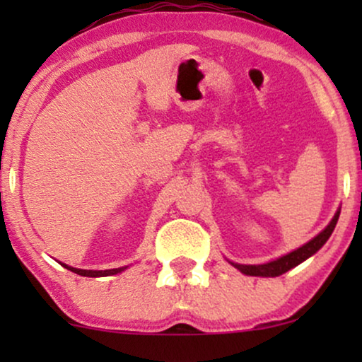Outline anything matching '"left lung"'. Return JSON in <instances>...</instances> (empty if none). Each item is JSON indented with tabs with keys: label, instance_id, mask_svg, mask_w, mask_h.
Listing matches in <instances>:
<instances>
[{
	"label": "left lung",
	"instance_id": "obj_1",
	"mask_svg": "<svg viewBox=\"0 0 362 362\" xmlns=\"http://www.w3.org/2000/svg\"><path fill=\"white\" fill-rule=\"evenodd\" d=\"M338 217H339V211L334 214L333 221L326 226V229L323 232H320L315 239H311L308 244L301 245L300 249L280 257V259L269 262V264H264V265H240V264H232V265H234L237 270H240L242 274L254 275V276H279L281 274H285V272H288L290 269H293V267L300 265L301 262H305L308 257L316 254V252L325 245V242L329 239L331 234H333L336 222H338Z\"/></svg>",
	"mask_w": 362,
	"mask_h": 362
}]
</instances>
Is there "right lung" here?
<instances>
[{"label":"right lung","instance_id":"1","mask_svg":"<svg viewBox=\"0 0 362 362\" xmlns=\"http://www.w3.org/2000/svg\"><path fill=\"white\" fill-rule=\"evenodd\" d=\"M64 265V264H62ZM66 269H69L74 274L77 275H82V276H107V275H115V274H120L127 269V267H122V269H112V270H82V269H74V267H69V265H64Z\"/></svg>","mask_w":362,"mask_h":362}]
</instances>
